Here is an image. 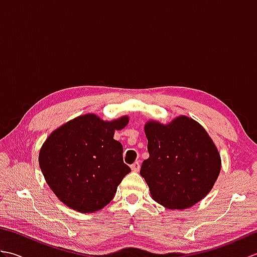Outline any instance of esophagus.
Masks as SVG:
<instances>
[{
  "instance_id": "34e87169",
  "label": "esophagus",
  "mask_w": 257,
  "mask_h": 257,
  "mask_svg": "<svg viewBox=\"0 0 257 257\" xmlns=\"http://www.w3.org/2000/svg\"><path fill=\"white\" fill-rule=\"evenodd\" d=\"M132 170L135 172H138L140 170V163L138 161H136L135 163L132 165Z\"/></svg>"
}]
</instances>
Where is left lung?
I'll use <instances>...</instances> for the list:
<instances>
[{
	"instance_id": "left-lung-1",
	"label": "left lung",
	"mask_w": 257,
	"mask_h": 257,
	"mask_svg": "<svg viewBox=\"0 0 257 257\" xmlns=\"http://www.w3.org/2000/svg\"><path fill=\"white\" fill-rule=\"evenodd\" d=\"M149 158L141 177L158 203L170 210L194 205L210 192L221 171V157L205 129L180 116L169 123L145 125Z\"/></svg>"
}]
</instances>
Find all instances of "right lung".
<instances>
[{
  "mask_svg": "<svg viewBox=\"0 0 257 257\" xmlns=\"http://www.w3.org/2000/svg\"><path fill=\"white\" fill-rule=\"evenodd\" d=\"M129 119L103 121L94 113L79 116L53 132L38 156L48 187L64 204L81 213L99 211L110 202L130 169L122 145L113 139Z\"/></svg>",
  "mask_w": 257,
  "mask_h": 257,
  "instance_id": "add662e5",
  "label": "right lung"
}]
</instances>
